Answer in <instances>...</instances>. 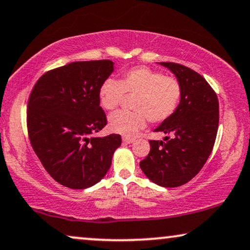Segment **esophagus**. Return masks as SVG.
<instances>
[{"mask_svg": "<svg viewBox=\"0 0 250 250\" xmlns=\"http://www.w3.org/2000/svg\"><path fill=\"white\" fill-rule=\"evenodd\" d=\"M134 138H128V136H124L123 138V142L126 143V145H131V143L134 142Z\"/></svg>", "mask_w": 250, "mask_h": 250, "instance_id": "obj_1", "label": "esophagus"}]
</instances>
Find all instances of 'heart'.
<instances>
[{
    "label": "heart",
    "mask_w": 250,
    "mask_h": 250,
    "mask_svg": "<svg viewBox=\"0 0 250 250\" xmlns=\"http://www.w3.org/2000/svg\"><path fill=\"white\" fill-rule=\"evenodd\" d=\"M126 97H135L132 104L134 111H117L108 119L112 132L133 136L151 123H163L177 110L182 99V85L173 76L148 67H135L124 70L118 81L107 78L99 88V101L105 110H115Z\"/></svg>",
    "instance_id": "b5f03b06"
}]
</instances>
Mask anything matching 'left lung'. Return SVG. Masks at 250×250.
I'll return each instance as SVG.
<instances>
[{
	"label": "left lung",
	"mask_w": 250,
	"mask_h": 250,
	"mask_svg": "<svg viewBox=\"0 0 250 250\" xmlns=\"http://www.w3.org/2000/svg\"><path fill=\"white\" fill-rule=\"evenodd\" d=\"M182 85L177 110L155 132L173 135L164 141L150 140V151L140 167L150 181L165 188L183 186L192 180L207 162L218 128V99L207 81L190 68L175 62H160Z\"/></svg>",
	"instance_id": "left-lung-1"
}]
</instances>
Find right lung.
<instances>
[{
    "label": "right lung",
    "mask_w": 250,
    "mask_h": 250,
    "mask_svg": "<svg viewBox=\"0 0 250 250\" xmlns=\"http://www.w3.org/2000/svg\"><path fill=\"white\" fill-rule=\"evenodd\" d=\"M112 71L110 60L76 61L46 71L30 92V145L46 172L61 186L86 189L110 168L121 135H92L107 125L99 88Z\"/></svg>",
    "instance_id": "1"
}]
</instances>
